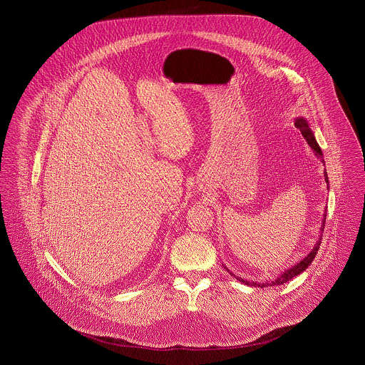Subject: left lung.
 I'll use <instances>...</instances> for the list:
<instances>
[{"mask_svg":"<svg viewBox=\"0 0 365 365\" xmlns=\"http://www.w3.org/2000/svg\"><path fill=\"white\" fill-rule=\"evenodd\" d=\"M294 127L296 128H299L300 130V133H302V135L304 137V140L307 141V144L309 146L313 149V153L324 163V159H323V153H322V149H320V146L317 144V141H316V138H314V134H313V131L310 130V125H309V123H307V120L306 118H303V117H299V118H296L294 120ZM324 180H326V183H329V178H327V172H324ZM327 189H329V186H327ZM324 222H326V215H324V219H323V224H322V228H320V231H323V228H324ZM320 242H322V237L317 240V242H316V245L313 247V250L302 259V261H299L296 265H293L289 269H287L285 272H282L275 281H271V282H262V284H257V282H248V281H245V279H242V278H238V277H235L240 282H242V284H245V285H250V287H255V288H267V287H277V285H284V284H287L288 281H291L292 278H294V277H297L299 274H302L303 271H306L307 269V267L313 262V259H314V257H316V254H317V251H319V248H320ZM227 269V268H225ZM231 274V272H230ZM232 275V274H231Z\"/></svg>","mask_w":365,"mask_h":365,"instance_id":"1","label":"left lung"}]
</instances>
